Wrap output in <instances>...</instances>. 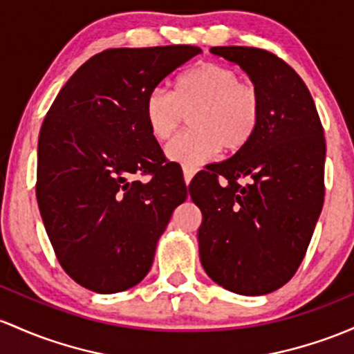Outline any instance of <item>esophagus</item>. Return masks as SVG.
I'll return each instance as SVG.
<instances>
[{
    "mask_svg": "<svg viewBox=\"0 0 354 354\" xmlns=\"http://www.w3.org/2000/svg\"><path fill=\"white\" fill-rule=\"evenodd\" d=\"M193 176H195V169L188 168V166H183V178L186 185H189V181L193 180Z\"/></svg>",
    "mask_w": 354,
    "mask_h": 354,
    "instance_id": "1",
    "label": "esophagus"
}]
</instances>
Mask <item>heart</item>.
<instances>
[{
	"label": "heart",
	"mask_w": 354,
	"mask_h": 354,
	"mask_svg": "<svg viewBox=\"0 0 354 354\" xmlns=\"http://www.w3.org/2000/svg\"><path fill=\"white\" fill-rule=\"evenodd\" d=\"M183 131L166 146L173 161L201 165L216 151L236 153L257 133L262 99L254 84L240 80L236 70L215 62H203L181 73L173 92L154 88L145 100V119L151 136L166 141L185 120Z\"/></svg>",
	"instance_id": "obj_1"
}]
</instances>
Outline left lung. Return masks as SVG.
I'll use <instances>...</instances> for the list:
<instances>
[{"mask_svg": "<svg viewBox=\"0 0 354 354\" xmlns=\"http://www.w3.org/2000/svg\"><path fill=\"white\" fill-rule=\"evenodd\" d=\"M257 87V133L230 159L189 183L201 209L200 260L213 282L262 296L292 279L324 201L326 139L309 88L296 70L254 46H213Z\"/></svg>", "mask_w": 354, "mask_h": 354, "instance_id": "obj_1", "label": "left lung"}]
</instances>
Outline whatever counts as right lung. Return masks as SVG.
I'll use <instances>...</instances> for the list:
<instances>
[{
	"instance_id": "1",
	"label": "right lung",
	"mask_w": 354,
	"mask_h": 354,
	"mask_svg": "<svg viewBox=\"0 0 354 354\" xmlns=\"http://www.w3.org/2000/svg\"><path fill=\"white\" fill-rule=\"evenodd\" d=\"M198 53L192 45L104 50L70 77L41 124L38 208L58 262L85 289L139 284L188 196L147 129L145 100Z\"/></svg>"
}]
</instances>
